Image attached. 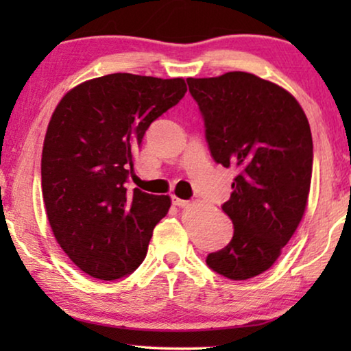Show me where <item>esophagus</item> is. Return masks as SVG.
I'll return each mask as SVG.
<instances>
[{
  "mask_svg": "<svg viewBox=\"0 0 351 351\" xmlns=\"http://www.w3.org/2000/svg\"><path fill=\"white\" fill-rule=\"evenodd\" d=\"M172 204L177 206V208H185V206L190 204V201L180 199V198H177V196H172Z\"/></svg>",
  "mask_w": 351,
  "mask_h": 351,
  "instance_id": "esophagus-1",
  "label": "esophagus"
}]
</instances>
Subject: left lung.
<instances>
[{"label": "left lung", "mask_w": 351, "mask_h": 351, "mask_svg": "<svg viewBox=\"0 0 351 351\" xmlns=\"http://www.w3.org/2000/svg\"><path fill=\"white\" fill-rule=\"evenodd\" d=\"M186 83L210 156L238 171L222 204L233 238L206 263L228 280H249L276 262L304 217L313 169L308 119L286 89L246 71Z\"/></svg>", "instance_id": "1"}]
</instances>
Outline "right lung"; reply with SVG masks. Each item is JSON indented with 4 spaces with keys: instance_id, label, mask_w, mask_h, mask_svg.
<instances>
[{
    "instance_id": "1",
    "label": "right lung",
    "mask_w": 351,
    "mask_h": 351,
    "mask_svg": "<svg viewBox=\"0 0 351 351\" xmlns=\"http://www.w3.org/2000/svg\"><path fill=\"white\" fill-rule=\"evenodd\" d=\"M182 78L113 73L69 90L47 126L41 189L52 233L97 280L136 270L171 198L126 189L148 126L180 102Z\"/></svg>"
}]
</instances>
